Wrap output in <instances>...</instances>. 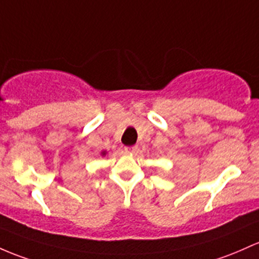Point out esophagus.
Wrapping results in <instances>:
<instances>
[{"label":"esophagus","instance_id":"34e87169","mask_svg":"<svg viewBox=\"0 0 259 259\" xmlns=\"http://www.w3.org/2000/svg\"><path fill=\"white\" fill-rule=\"evenodd\" d=\"M138 149H139V147L135 145V146H126L124 150L127 153H135L136 151H138Z\"/></svg>","mask_w":259,"mask_h":259}]
</instances>
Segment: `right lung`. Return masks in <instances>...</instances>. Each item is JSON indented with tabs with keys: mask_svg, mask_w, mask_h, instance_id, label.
Here are the masks:
<instances>
[{
	"mask_svg": "<svg viewBox=\"0 0 259 259\" xmlns=\"http://www.w3.org/2000/svg\"><path fill=\"white\" fill-rule=\"evenodd\" d=\"M107 155V151H102L101 152V156H103V157H104V156H106Z\"/></svg>",
	"mask_w": 259,
	"mask_h": 259,
	"instance_id": "add662e5",
	"label": "right lung"
}]
</instances>
